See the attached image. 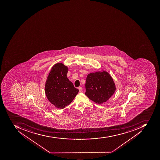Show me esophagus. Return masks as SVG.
Returning <instances> with one entry per match:
<instances>
[{
	"instance_id": "esophagus-1",
	"label": "esophagus",
	"mask_w": 160,
	"mask_h": 160,
	"mask_svg": "<svg viewBox=\"0 0 160 160\" xmlns=\"http://www.w3.org/2000/svg\"><path fill=\"white\" fill-rule=\"evenodd\" d=\"M79 91V92H81L82 91V87H80L78 88Z\"/></svg>"
}]
</instances>
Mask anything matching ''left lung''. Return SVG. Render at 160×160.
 Instances as JSON below:
<instances>
[{"mask_svg":"<svg viewBox=\"0 0 160 160\" xmlns=\"http://www.w3.org/2000/svg\"><path fill=\"white\" fill-rule=\"evenodd\" d=\"M85 94L95 103L101 104L115 93L116 85L110 74L105 70L88 74L86 81Z\"/></svg>","mask_w":160,"mask_h":160,"instance_id":"obj_1","label":"left lung"}]
</instances>
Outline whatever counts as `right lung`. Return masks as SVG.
Returning a JSON list of instances; mask_svg holds the SVG:
<instances>
[{"mask_svg":"<svg viewBox=\"0 0 160 160\" xmlns=\"http://www.w3.org/2000/svg\"><path fill=\"white\" fill-rule=\"evenodd\" d=\"M68 70L63 63H56L52 67L45 82L46 97L58 109H62L68 105L79 92L67 77Z\"/></svg>","mask_w":160,"mask_h":160,"instance_id":"obj_1","label":"right lung"}]
</instances>
